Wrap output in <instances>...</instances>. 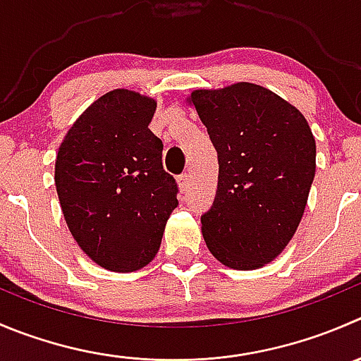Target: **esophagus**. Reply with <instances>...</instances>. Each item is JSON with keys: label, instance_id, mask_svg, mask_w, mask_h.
Listing matches in <instances>:
<instances>
[{"label": "esophagus", "instance_id": "34e87169", "mask_svg": "<svg viewBox=\"0 0 361 361\" xmlns=\"http://www.w3.org/2000/svg\"><path fill=\"white\" fill-rule=\"evenodd\" d=\"M178 187H180L181 192H185L188 188V174H181L180 178H178Z\"/></svg>", "mask_w": 361, "mask_h": 361}]
</instances>
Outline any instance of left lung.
Masks as SVG:
<instances>
[{"label": "left lung", "mask_w": 361, "mask_h": 361, "mask_svg": "<svg viewBox=\"0 0 361 361\" xmlns=\"http://www.w3.org/2000/svg\"><path fill=\"white\" fill-rule=\"evenodd\" d=\"M219 157V185L201 216L206 247L227 268L274 261L295 236L316 174V141L305 116L252 82L194 90Z\"/></svg>", "instance_id": "1"}]
</instances>
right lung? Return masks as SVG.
Masks as SVG:
<instances>
[{"label": "right lung", "instance_id": "right-lung-1", "mask_svg": "<svg viewBox=\"0 0 361 361\" xmlns=\"http://www.w3.org/2000/svg\"><path fill=\"white\" fill-rule=\"evenodd\" d=\"M155 109L149 97L113 90L77 118L56 157V192L73 240L116 274L153 261L178 206L164 145L148 128Z\"/></svg>", "mask_w": 361, "mask_h": 361}]
</instances>
